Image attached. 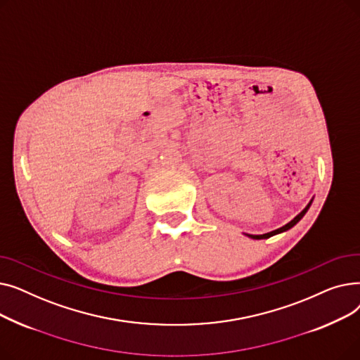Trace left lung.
<instances>
[{
    "label": "left lung",
    "instance_id": "obj_1",
    "mask_svg": "<svg viewBox=\"0 0 360 360\" xmlns=\"http://www.w3.org/2000/svg\"><path fill=\"white\" fill-rule=\"evenodd\" d=\"M311 202L312 201H309V204L305 207L304 210H302L293 220H290L288 224H285V226H281V228H278V229H276V231H273V232H269V233H264V235H247V236H250V238H252V239H269V238H271V236H274V235H277V233H281V232H286V231H289V229H292L293 226L305 216V213L308 212V209H309V205H311Z\"/></svg>",
    "mask_w": 360,
    "mask_h": 360
}]
</instances>
